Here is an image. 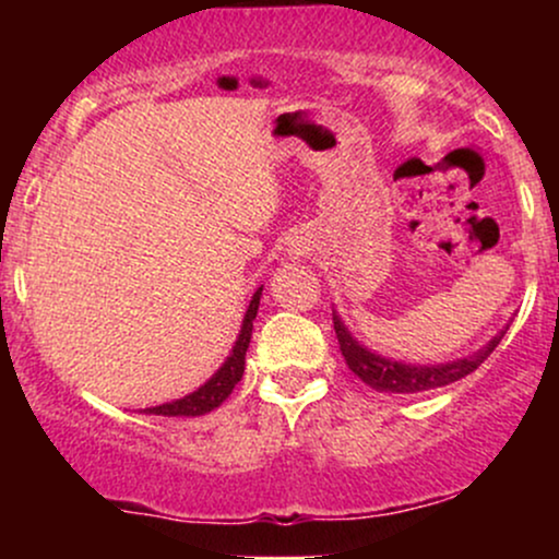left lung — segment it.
<instances>
[{
  "mask_svg": "<svg viewBox=\"0 0 559 559\" xmlns=\"http://www.w3.org/2000/svg\"><path fill=\"white\" fill-rule=\"evenodd\" d=\"M333 329H336L338 346H342V355L346 365H349V370L360 378V381L368 383L370 389L383 391V394H420V391L449 386V383L460 381V378L478 370V365L497 349L499 342H502V336L510 325H504L497 336H491V342H486L480 349L473 352V355L439 365H415L378 355L376 349H368V346L352 336V331L346 329L336 310H333Z\"/></svg>",
  "mask_w": 559,
  "mask_h": 559,
  "instance_id": "1",
  "label": "left lung"
}]
</instances>
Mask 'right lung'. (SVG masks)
I'll return each instance as SVG.
<instances>
[{"label":"right lung","instance_id":"1","mask_svg":"<svg viewBox=\"0 0 559 559\" xmlns=\"http://www.w3.org/2000/svg\"><path fill=\"white\" fill-rule=\"evenodd\" d=\"M260 297H262V286L252 294V301H249L247 312H243L241 331H239V336H236L234 349H230L226 362H223L221 368H217L215 373L210 376L197 391L181 396V400L157 404V407H146L144 415H165V418H197V415L213 413L215 407H221V404L228 400V394L234 391V386L241 381V376H243V357H247L249 338H252V320L258 318Z\"/></svg>","mask_w":559,"mask_h":559}]
</instances>
